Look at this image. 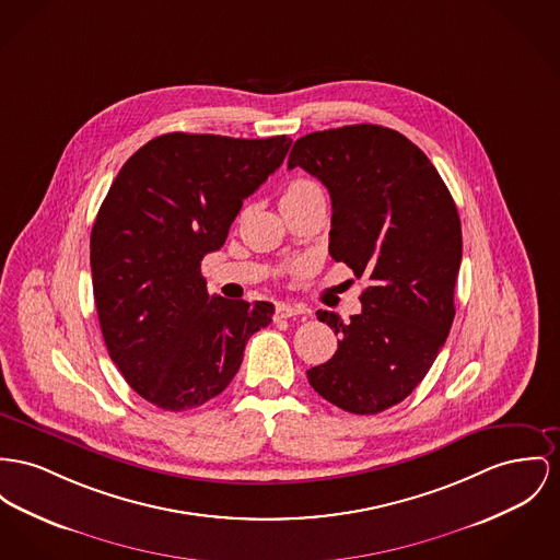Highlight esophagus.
Masks as SVG:
<instances>
[{"label":"esophagus","mask_w":560,"mask_h":560,"mask_svg":"<svg viewBox=\"0 0 560 560\" xmlns=\"http://www.w3.org/2000/svg\"><path fill=\"white\" fill-rule=\"evenodd\" d=\"M307 310L293 303H278L276 305V318H293V316H305Z\"/></svg>","instance_id":"34e87169"}]
</instances>
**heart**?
<instances>
[{
  "mask_svg": "<svg viewBox=\"0 0 560 560\" xmlns=\"http://www.w3.org/2000/svg\"><path fill=\"white\" fill-rule=\"evenodd\" d=\"M320 190H323V187L316 180H312V178H295L284 188L282 201L284 199H295V197H301V195H310V192H320Z\"/></svg>",
  "mask_w": 560,
  "mask_h": 560,
  "instance_id": "b5f03b06",
  "label": "heart"
}]
</instances>
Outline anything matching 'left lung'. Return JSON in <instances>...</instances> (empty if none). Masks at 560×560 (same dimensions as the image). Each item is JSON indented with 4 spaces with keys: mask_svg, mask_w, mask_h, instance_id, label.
Masks as SVG:
<instances>
[{
    "mask_svg": "<svg viewBox=\"0 0 560 560\" xmlns=\"http://www.w3.org/2000/svg\"><path fill=\"white\" fill-rule=\"evenodd\" d=\"M293 167L331 195V257L370 282L350 320L316 312L339 339L307 380L341 410L380 413L410 395L446 343L463 257L454 199L429 156L382 125L307 133Z\"/></svg>",
    "mask_w": 560,
    "mask_h": 560,
    "instance_id": "obj_1",
    "label": "left lung"
}]
</instances>
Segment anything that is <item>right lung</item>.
Wrapping results in <instances>:
<instances>
[{
	"label": "right lung",
	"mask_w": 560,
	"mask_h": 560,
	"mask_svg": "<svg viewBox=\"0 0 560 560\" xmlns=\"http://www.w3.org/2000/svg\"><path fill=\"white\" fill-rule=\"evenodd\" d=\"M293 140L165 133L120 167L91 231L93 295L110 359L152 406L192 410L221 395L269 301L208 295L201 261Z\"/></svg>",
	"instance_id": "right-lung-1"
}]
</instances>
